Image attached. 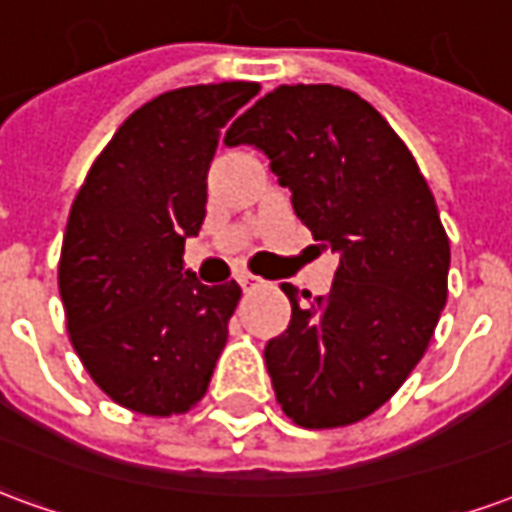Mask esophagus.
I'll return each instance as SVG.
<instances>
[{"label": "esophagus", "instance_id": "esophagus-1", "mask_svg": "<svg viewBox=\"0 0 512 512\" xmlns=\"http://www.w3.org/2000/svg\"><path fill=\"white\" fill-rule=\"evenodd\" d=\"M235 282H238V285H241L244 290H249V288H257V285H260V277L249 274V271H238V274H235Z\"/></svg>", "mask_w": 512, "mask_h": 512}]
</instances>
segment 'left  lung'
<instances>
[{
  "label": "left lung",
  "mask_w": 512,
  "mask_h": 512,
  "mask_svg": "<svg viewBox=\"0 0 512 512\" xmlns=\"http://www.w3.org/2000/svg\"><path fill=\"white\" fill-rule=\"evenodd\" d=\"M224 145L271 158L293 211L340 257L326 299L282 285L290 323L268 340L282 411L340 428L395 395L447 304L450 241L417 161L365 98L332 84H282L235 120Z\"/></svg>",
  "instance_id": "8db88e82"
}]
</instances>
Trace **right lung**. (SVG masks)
<instances>
[{
    "label": "right lung",
    "mask_w": 512,
    "mask_h": 512,
    "mask_svg": "<svg viewBox=\"0 0 512 512\" xmlns=\"http://www.w3.org/2000/svg\"><path fill=\"white\" fill-rule=\"evenodd\" d=\"M255 82L194 84L139 106L84 178L60 257L68 332L87 373L147 417L189 411L211 384L241 299L183 268L200 233L208 169Z\"/></svg>",
    "instance_id": "1"
}]
</instances>
